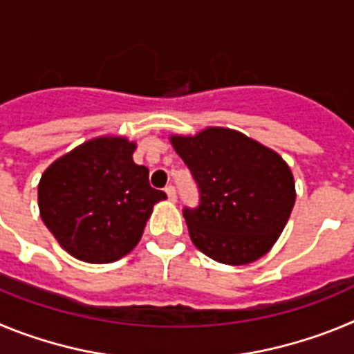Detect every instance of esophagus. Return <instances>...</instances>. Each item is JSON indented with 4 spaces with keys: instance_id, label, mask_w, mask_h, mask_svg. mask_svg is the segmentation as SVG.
<instances>
[{
    "instance_id": "34e87169",
    "label": "esophagus",
    "mask_w": 354,
    "mask_h": 354,
    "mask_svg": "<svg viewBox=\"0 0 354 354\" xmlns=\"http://www.w3.org/2000/svg\"><path fill=\"white\" fill-rule=\"evenodd\" d=\"M165 192H167V195H168V198L171 200V202H175V200H177V192H175V187L171 186H167V189H165Z\"/></svg>"
}]
</instances>
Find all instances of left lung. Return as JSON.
<instances>
[{"label":"left lung","mask_w":354,"mask_h":354,"mask_svg":"<svg viewBox=\"0 0 354 354\" xmlns=\"http://www.w3.org/2000/svg\"><path fill=\"white\" fill-rule=\"evenodd\" d=\"M198 187V205L184 207L193 245L221 264H248L282 234L296 193L287 162L245 134L209 127L171 136Z\"/></svg>","instance_id":"1"}]
</instances>
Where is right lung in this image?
<instances>
[{"label":"right lung","mask_w":354,"mask_h":354,"mask_svg":"<svg viewBox=\"0 0 354 354\" xmlns=\"http://www.w3.org/2000/svg\"><path fill=\"white\" fill-rule=\"evenodd\" d=\"M126 138H95L56 159L39 184L42 221L62 248L90 264L115 262L138 245L167 193L149 184Z\"/></svg>","instance_id":"obj_1"}]
</instances>
